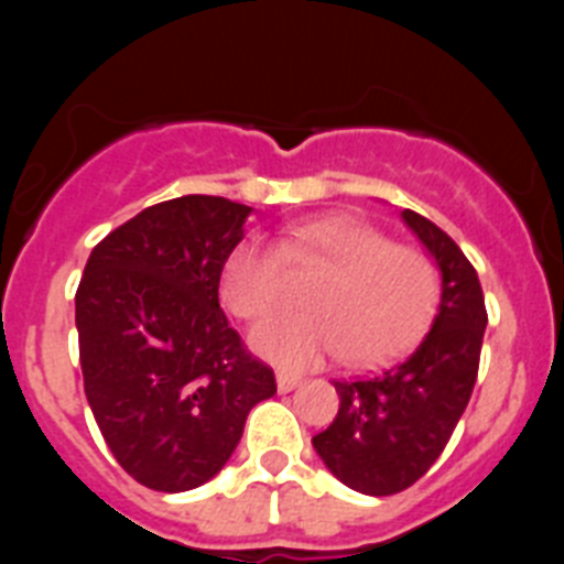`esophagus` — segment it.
<instances>
[{
  "label": "esophagus",
  "instance_id": "34e87169",
  "mask_svg": "<svg viewBox=\"0 0 564 564\" xmlns=\"http://www.w3.org/2000/svg\"><path fill=\"white\" fill-rule=\"evenodd\" d=\"M302 383V376H293V372H276V387L279 392H291Z\"/></svg>",
  "mask_w": 564,
  "mask_h": 564
}]
</instances>
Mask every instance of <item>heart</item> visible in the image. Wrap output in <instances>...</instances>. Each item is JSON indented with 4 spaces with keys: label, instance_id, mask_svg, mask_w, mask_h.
Instances as JSON below:
<instances>
[{
    "label": "heart",
    "instance_id": "obj_1",
    "mask_svg": "<svg viewBox=\"0 0 564 564\" xmlns=\"http://www.w3.org/2000/svg\"><path fill=\"white\" fill-rule=\"evenodd\" d=\"M285 265L318 271L305 291L311 313L257 327L251 347L268 361L302 370L338 356L376 367L426 333L441 299V271L426 251L392 242L370 223L330 214L296 223L276 239H246L228 253L220 293L242 322H262L285 302Z\"/></svg>",
    "mask_w": 564,
    "mask_h": 564
}]
</instances>
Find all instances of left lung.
Returning a JSON list of instances; mask_svg holds the SVG:
<instances>
[{"mask_svg":"<svg viewBox=\"0 0 564 564\" xmlns=\"http://www.w3.org/2000/svg\"><path fill=\"white\" fill-rule=\"evenodd\" d=\"M441 268V307L410 356L372 378L336 381L338 415L313 449L352 491L398 495L430 471L466 410L480 367L488 313L480 279L449 234L403 208Z\"/></svg>","mask_w":564,"mask_h":564,"instance_id":"8db88e82","label":"left lung"}]
</instances>
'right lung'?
<instances>
[{
	"instance_id": "right-lung-1",
	"label": "right lung",
	"mask_w": 564,
	"mask_h": 564,
	"mask_svg": "<svg viewBox=\"0 0 564 564\" xmlns=\"http://www.w3.org/2000/svg\"><path fill=\"white\" fill-rule=\"evenodd\" d=\"M251 208L186 194L93 248L76 291L89 410L129 477L154 491L212 480L276 378L228 325L220 276Z\"/></svg>"
}]
</instances>
